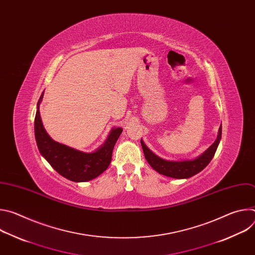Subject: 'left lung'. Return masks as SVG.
I'll list each match as a JSON object with an SVG mask.
<instances>
[{
    "label": "left lung",
    "mask_w": 255,
    "mask_h": 255,
    "mask_svg": "<svg viewBox=\"0 0 255 255\" xmlns=\"http://www.w3.org/2000/svg\"><path fill=\"white\" fill-rule=\"evenodd\" d=\"M222 136V125L219 128V133L215 142L199 157L192 160L183 161H170L165 160L155 155L141 139V146L144 152V156L147 162L160 174L173 177V178H189L201 170H203L212 160L217 150L218 145L220 143Z\"/></svg>",
    "instance_id": "1"
}]
</instances>
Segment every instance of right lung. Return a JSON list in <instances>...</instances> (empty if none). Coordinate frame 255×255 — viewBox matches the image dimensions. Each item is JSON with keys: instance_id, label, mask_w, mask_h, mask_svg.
<instances>
[{"instance_id": "1", "label": "right lung", "mask_w": 255, "mask_h": 255, "mask_svg": "<svg viewBox=\"0 0 255 255\" xmlns=\"http://www.w3.org/2000/svg\"><path fill=\"white\" fill-rule=\"evenodd\" d=\"M43 93L37 104L34 122L35 139L41 155L60 175L77 183L91 180L104 172L111 162L114 146L123 129H112L105 143L94 152L87 153L68 147L51 139L45 131L39 113Z\"/></svg>"}]
</instances>
